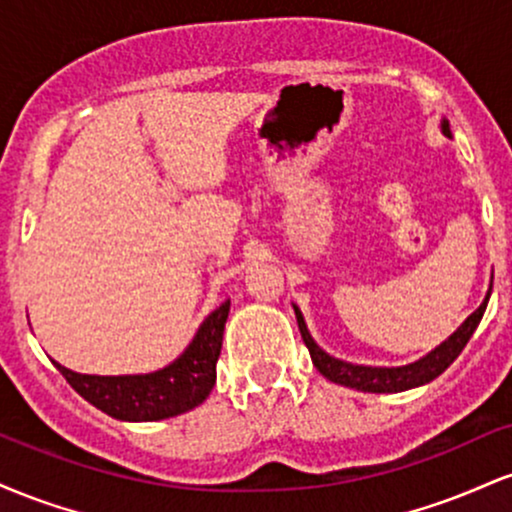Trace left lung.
I'll return each instance as SVG.
<instances>
[{"mask_svg":"<svg viewBox=\"0 0 512 512\" xmlns=\"http://www.w3.org/2000/svg\"><path fill=\"white\" fill-rule=\"evenodd\" d=\"M440 132H443L445 137H452L450 122L445 120V117L440 120ZM489 298H491V284L479 308L474 310V313L469 315L443 344H438L436 349L428 351V354L424 358H419V361L407 363V366H392V368L358 366V363H349V361H342V358L330 356L325 349L317 346L313 334L308 332V325H305L301 308H298L296 303H293V313H296L298 330H301L303 342L308 346L310 358H313V366L320 370L327 380H332V383L344 385V387H354V390H361V392H404V390H411V387H421L431 383V380H436L438 375L462 354V349L467 346L469 337H472L474 330L479 327L481 317H484Z\"/></svg>","mask_w":512,"mask_h":512,"instance_id":"obj_1","label":"left lung"}]
</instances>
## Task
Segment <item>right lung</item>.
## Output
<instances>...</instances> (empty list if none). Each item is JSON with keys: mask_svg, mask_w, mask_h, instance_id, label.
Here are the masks:
<instances>
[{"mask_svg": "<svg viewBox=\"0 0 512 512\" xmlns=\"http://www.w3.org/2000/svg\"><path fill=\"white\" fill-rule=\"evenodd\" d=\"M231 301H223L204 317L187 349L168 366L137 375H86L55 368L86 402L120 421H161L199 407L216 383V361L221 356Z\"/></svg>", "mask_w": 512, "mask_h": 512, "instance_id": "add662e5", "label": "right lung"}]
</instances>
